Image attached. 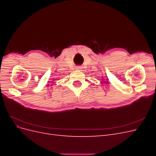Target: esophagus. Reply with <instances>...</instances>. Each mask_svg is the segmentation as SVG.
Returning a JSON list of instances; mask_svg holds the SVG:
<instances>
[{
    "label": "esophagus",
    "mask_w": 156,
    "mask_h": 156,
    "mask_svg": "<svg viewBox=\"0 0 156 156\" xmlns=\"http://www.w3.org/2000/svg\"><path fill=\"white\" fill-rule=\"evenodd\" d=\"M76 69H77V70H79V71H81V70H82V67L79 66V67H77V68H76Z\"/></svg>",
    "instance_id": "obj_1"
}]
</instances>
